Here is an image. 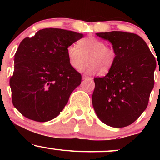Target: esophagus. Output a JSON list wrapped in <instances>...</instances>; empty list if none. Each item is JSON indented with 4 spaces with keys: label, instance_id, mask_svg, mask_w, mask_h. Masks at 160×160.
I'll use <instances>...</instances> for the list:
<instances>
[{
    "label": "esophagus",
    "instance_id": "1",
    "mask_svg": "<svg viewBox=\"0 0 160 160\" xmlns=\"http://www.w3.org/2000/svg\"><path fill=\"white\" fill-rule=\"evenodd\" d=\"M89 77L86 76V75H83V76L82 77V80H86V79H89Z\"/></svg>",
    "mask_w": 160,
    "mask_h": 160
}]
</instances>
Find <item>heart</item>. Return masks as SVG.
Instances as JSON below:
<instances>
[{
	"mask_svg": "<svg viewBox=\"0 0 160 160\" xmlns=\"http://www.w3.org/2000/svg\"><path fill=\"white\" fill-rule=\"evenodd\" d=\"M78 45H70L67 48V56L70 65L79 69L85 63L87 57L88 63L80 69L86 74H94L98 71L101 74L108 72L116 61L115 50L106 46L103 40L90 37L80 40Z\"/></svg>",
	"mask_w": 160,
	"mask_h": 160,
	"instance_id": "b5f03b06",
	"label": "heart"
}]
</instances>
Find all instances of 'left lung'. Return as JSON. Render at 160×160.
<instances>
[{
    "label": "left lung",
    "instance_id": "left-lung-1",
    "mask_svg": "<svg viewBox=\"0 0 160 160\" xmlns=\"http://www.w3.org/2000/svg\"><path fill=\"white\" fill-rule=\"evenodd\" d=\"M113 46L117 57L104 78L94 79L92 106L99 120L122 128L138 118L154 86L155 57L140 36L124 32L96 33Z\"/></svg>",
    "mask_w": 160,
    "mask_h": 160
}]
</instances>
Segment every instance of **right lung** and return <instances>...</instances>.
<instances>
[{
	"mask_svg": "<svg viewBox=\"0 0 160 160\" xmlns=\"http://www.w3.org/2000/svg\"><path fill=\"white\" fill-rule=\"evenodd\" d=\"M83 34L44 28L22 40L10 78L13 106L28 119L47 122L64 109L81 74L70 65L67 48Z\"/></svg>",
	"mask_w": 160,
	"mask_h": 160,
	"instance_id": "right-lung-1",
	"label": "right lung"
}]
</instances>
